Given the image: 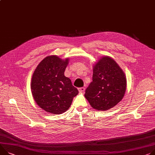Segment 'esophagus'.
Listing matches in <instances>:
<instances>
[{"instance_id":"1","label":"esophagus","mask_w":155,"mask_h":155,"mask_svg":"<svg viewBox=\"0 0 155 155\" xmlns=\"http://www.w3.org/2000/svg\"><path fill=\"white\" fill-rule=\"evenodd\" d=\"M78 90H79V92H84V91H85V88L84 87H79V89H78Z\"/></svg>"}]
</instances>
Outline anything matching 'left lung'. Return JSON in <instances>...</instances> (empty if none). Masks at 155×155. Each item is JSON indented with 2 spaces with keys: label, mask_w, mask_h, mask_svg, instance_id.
<instances>
[{
  "label": "left lung",
  "mask_w": 155,
  "mask_h": 155,
  "mask_svg": "<svg viewBox=\"0 0 155 155\" xmlns=\"http://www.w3.org/2000/svg\"><path fill=\"white\" fill-rule=\"evenodd\" d=\"M126 86L124 71L112 58L105 56L94 66L92 81L84 96L94 109L109 110L122 101Z\"/></svg>",
  "instance_id": "obj_1"
}]
</instances>
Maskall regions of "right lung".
I'll list each match as a JSON object with an SVG mask.
<instances>
[{
	"instance_id": "right-lung-1",
	"label": "right lung",
	"mask_w": 155,
	"mask_h": 155,
	"mask_svg": "<svg viewBox=\"0 0 155 155\" xmlns=\"http://www.w3.org/2000/svg\"><path fill=\"white\" fill-rule=\"evenodd\" d=\"M68 59L57 56L46 57L35 69L31 89L35 101L46 112L61 114L66 112L79 91L64 76Z\"/></svg>"
}]
</instances>
